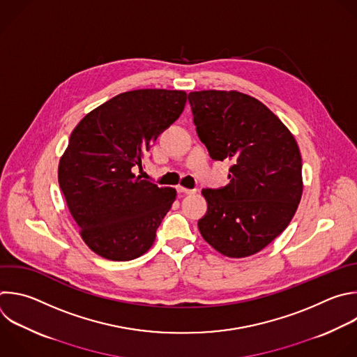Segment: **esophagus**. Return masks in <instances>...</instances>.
<instances>
[{"label":"esophagus","instance_id":"obj_1","mask_svg":"<svg viewBox=\"0 0 357 357\" xmlns=\"http://www.w3.org/2000/svg\"><path fill=\"white\" fill-rule=\"evenodd\" d=\"M176 190H178L179 193H185V195H193V193H196V189H186V188H183V186H178Z\"/></svg>","mask_w":357,"mask_h":357}]
</instances>
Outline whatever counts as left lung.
Listing matches in <instances>:
<instances>
[{"mask_svg":"<svg viewBox=\"0 0 357 357\" xmlns=\"http://www.w3.org/2000/svg\"><path fill=\"white\" fill-rule=\"evenodd\" d=\"M188 99L210 157L232 162L227 186L202 190L207 213L199 231L228 258L254 255L286 229L301 200L297 142L269 107L243 92L196 91Z\"/></svg>","mask_w":357,"mask_h":357,"instance_id":"1","label":"left lung"}]
</instances>
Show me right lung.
<instances>
[{
  "instance_id": "obj_1",
  "label": "right lung",
  "mask_w": 357,
  "mask_h": 357,
  "mask_svg": "<svg viewBox=\"0 0 357 357\" xmlns=\"http://www.w3.org/2000/svg\"><path fill=\"white\" fill-rule=\"evenodd\" d=\"M185 91L119 93L75 126L59 162V183L84 243L109 261L146 254L176 190L135 171L157 137L183 112Z\"/></svg>"
}]
</instances>
